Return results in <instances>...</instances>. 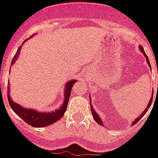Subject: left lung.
<instances>
[{
	"label": "left lung",
	"mask_w": 158,
	"mask_h": 158,
	"mask_svg": "<svg viewBox=\"0 0 158 158\" xmlns=\"http://www.w3.org/2000/svg\"><path fill=\"white\" fill-rule=\"evenodd\" d=\"M139 49H140V52H142V53H143V56H145V58H146V61H147L148 64H149V66H150V68H151V69H152V67H151V64H150V62H149V58H148L147 55L145 54V52H144V51H143V48L142 47V46H139ZM152 100H153V95H152V98H151V100H150V102H149V103H148L147 106H146V108L144 109V111H143V113H142V114H140V116H139V117H138V118H136L135 120H134V121L132 122V126H133V125H135V124H136V123H137V122H139V119H140V118H142V117H143V115H144V114H146V113H147L148 109L150 108V106H151V105H152ZM91 112H92V115H93V118H94V120H95V121H96V122H97L98 124H99V125H101V126H102V118H100V117H99V115H98L97 113H96V112L94 111V109L93 106H91Z\"/></svg>",
	"instance_id": "obj_1"
}]
</instances>
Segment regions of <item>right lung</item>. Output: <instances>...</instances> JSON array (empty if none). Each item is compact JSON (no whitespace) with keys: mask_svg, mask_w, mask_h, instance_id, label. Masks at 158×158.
Masks as SVG:
<instances>
[{"mask_svg":"<svg viewBox=\"0 0 158 158\" xmlns=\"http://www.w3.org/2000/svg\"><path fill=\"white\" fill-rule=\"evenodd\" d=\"M27 41V40H26ZM20 48L17 50L16 54L14 56L11 64H14L15 63L16 59L18 58L19 55V52H20ZM77 82V80H70L69 81L66 85H65L64 89V100L63 102V105L56 109L54 112H50V113H41L39 111L35 110V109H29V108H24L22 106L15 103L10 97L9 94V86H8V90H7V99H8V102L10 105L11 108L15 112V114H17L19 117L22 118L23 120L28 125H31V127H44L50 126L53 123H55L57 120H59L64 114L67 106H68V102L69 99V95L71 93V89H72L73 85Z\"/></svg>","mask_w":158,"mask_h":158,"instance_id":"right-lung-1","label":"right lung"}]
</instances>
